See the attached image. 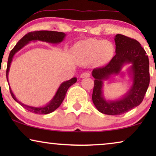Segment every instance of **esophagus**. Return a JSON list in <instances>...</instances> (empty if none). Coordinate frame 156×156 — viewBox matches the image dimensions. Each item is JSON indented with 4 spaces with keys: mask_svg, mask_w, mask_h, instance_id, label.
Here are the masks:
<instances>
[{
    "mask_svg": "<svg viewBox=\"0 0 156 156\" xmlns=\"http://www.w3.org/2000/svg\"><path fill=\"white\" fill-rule=\"evenodd\" d=\"M89 76H90V72H84V73H82V74L80 75V77H81V78L89 77Z\"/></svg>",
    "mask_w": 156,
    "mask_h": 156,
    "instance_id": "esophagus-1",
    "label": "esophagus"
}]
</instances>
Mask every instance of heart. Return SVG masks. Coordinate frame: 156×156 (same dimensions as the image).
Wrapping results in <instances>:
<instances>
[{
  "label": "heart",
  "instance_id": "b5f03b06",
  "mask_svg": "<svg viewBox=\"0 0 156 156\" xmlns=\"http://www.w3.org/2000/svg\"><path fill=\"white\" fill-rule=\"evenodd\" d=\"M79 61L87 63L94 61L99 65L107 62L113 54L112 44L104 40L89 39L78 42L73 48Z\"/></svg>",
  "mask_w": 156,
  "mask_h": 156
}]
</instances>
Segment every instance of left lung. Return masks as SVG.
Returning <instances> with one entry per match:
<instances>
[{"label": "left lung", "mask_w": 156, "mask_h": 156, "mask_svg": "<svg viewBox=\"0 0 156 156\" xmlns=\"http://www.w3.org/2000/svg\"><path fill=\"white\" fill-rule=\"evenodd\" d=\"M114 40L116 55L107 65L92 71L95 79L92 101L99 112L117 116L128 112L143 101L150 83V73L148 55L137 40L121 34H117ZM126 63L132 64L129 73L133 79L132 87L121 100L106 101L103 95V81L120 73Z\"/></svg>", "instance_id": "8db88e82"}]
</instances>
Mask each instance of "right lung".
<instances>
[{
    "label": "right lung",
    "mask_w": 156,
    "mask_h": 156,
    "mask_svg": "<svg viewBox=\"0 0 156 156\" xmlns=\"http://www.w3.org/2000/svg\"><path fill=\"white\" fill-rule=\"evenodd\" d=\"M66 36V34L62 32H57V31H49V30H40V31H34L30 32L26 34L25 36H23V38L19 40L16 45L14 47L13 49L10 51L9 57H8V65H7V69H6V78H7V81L8 82V72H9L10 66L11 64V62L12 60V57H13L14 55L16 54L17 52L21 50L25 44L29 43L30 41H36V40H40V41L50 42V43H59L64 40V38ZM76 78L73 77L71 80L67 81L62 83L60 86H59V89H57L56 94H55V97L52 98V99L47 104L46 106H43V107H33V106H30L25 105L19 101L16 97H15L13 93L12 92L11 89L10 88V94H11L12 97L13 98L15 101L20 104L21 106H23L25 108L28 110L29 112L34 114H48L50 113H52L56 110L61 104L62 103L64 99H65L66 93H67V89L74 84V83L76 82Z\"/></svg>",
    "instance_id": "1"
}]
</instances>
